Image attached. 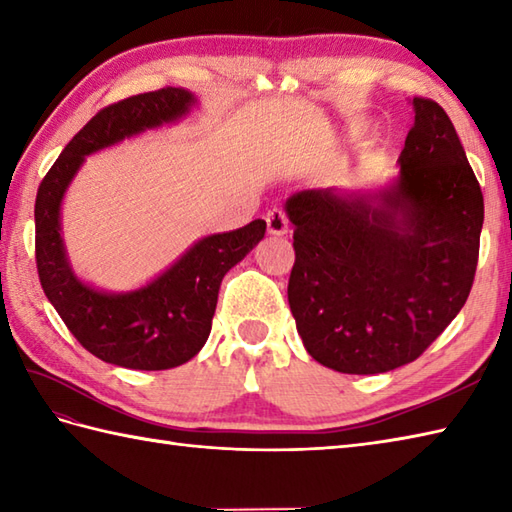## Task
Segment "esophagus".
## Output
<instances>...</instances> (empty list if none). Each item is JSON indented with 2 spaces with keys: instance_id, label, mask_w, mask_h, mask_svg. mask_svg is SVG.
<instances>
[{
  "instance_id": "34e87169",
  "label": "esophagus",
  "mask_w": 512,
  "mask_h": 512,
  "mask_svg": "<svg viewBox=\"0 0 512 512\" xmlns=\"http://www.w3.org/2000/svg\"><path fill=\"white\" fill-rule=\"evenodd\" d=\"M266 226L270 235H286L288 233V217L281 209H273L266 213Z\"/></svg>"
}]
</instances>
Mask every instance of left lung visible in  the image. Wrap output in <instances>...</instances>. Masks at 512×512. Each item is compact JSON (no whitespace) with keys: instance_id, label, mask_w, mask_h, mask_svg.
I'll return each instance as SVG.
<instances>
[{"instance_id":"1","label":"left lung","mask_w":512,"mask_h":512,"mask_svg":"<svg viewBox=\"0 0 512 512\" xmlns=\"http://www.w3.org/2000/svg\"><path fill=\"white\" fill-rule=\"evenodd\" d=\"M398 176L378 189L290 195L288 303L308 354L383 374L438 339L469 297L484 198L447 112L413 99Z\"/></svg>"}]
</instances>
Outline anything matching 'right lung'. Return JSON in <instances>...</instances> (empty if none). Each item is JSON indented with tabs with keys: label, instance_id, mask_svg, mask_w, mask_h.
Segmentation results:
<instances>
[{
	"label": "right lung",
	"instance_id": "right-lung-1",
	"mask_svg": "<svg viewBox=\"0 0 512 512\" xmlns=\"http://www.w3.org/2000/svg\"><path fill=\"white\" fill-rule=\"evenodd\" d=\"M195 105L193 92L162 88L105 107L65 145L39 184L35 253L41 288L74 339L105 363L156 372L191 361L211 334L224 275L264 239V220L206 235L149 284L129 292L94 288L72 270L61 237V204L85 156L178 123Z\"/></svg>",
	"mask_w": 512,
	"mask_h": 512
}]
</instances>
